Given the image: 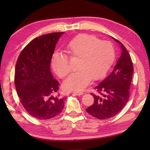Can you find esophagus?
<instances>
[{
  "label": "esophagus",
  "mask_w": 150,
  "mask_h": 150,
  "mask_svg": "<svg viewBox=\"0 0 150 150\" xmlns=\"http://www.w3.org/2000/svg\"><path fill=\"white\" fill-rule=\"evenodd\" d=\"M73 93H74L77 96H81V95H83V92H82V91H74Z\"/></svg>",
  "instance_id": "34e87169"
}]
</instances>
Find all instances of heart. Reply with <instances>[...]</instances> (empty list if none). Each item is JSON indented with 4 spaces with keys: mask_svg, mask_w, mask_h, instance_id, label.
Instances as JSON below:
<instances>
[{
    "mask_svg": "<svg viewBox=\"0 0 150 150\" xmlns=\"http://www.w3.org/2000/svg\"><path fill=\"white\" fill-rule=\"evenodd\" d=\"M67 53L79 57L77 71L71 74L63 83L67 91H81L91 83L103 76L115 58L112 45L107 41H100L89 34L79 35L69 41L66 46ZM53 70L60 78H64L70 72L66 54L54 52L51 59Z\"/></svg>",
    "mask_w": 150,
    "mask_h": 150,
    "instance_id": "obj_1",
    "label": "heart"
}]
</instances>
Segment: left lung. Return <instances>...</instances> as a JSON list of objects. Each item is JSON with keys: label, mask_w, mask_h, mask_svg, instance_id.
Masks as SVG:
<instances>
[{"label": "left lung", "mask_w": 150, "mask_h": 150, "mask_svg": "<svg viewBox=\"0 0 150 150\" xmlns=\"http://www.w3.org/2000/svg\"><path fill=\"white\" fill-rule=\"evenodd\" d=\"M113 39L120 44L122 54L111 73L95 87L98 93H91L95 101L86 108L88 113L99 120L116 115L126 105L130 96L129 89L134 71L132 59L124 45Z\"/></svg>", "instance_id": "left-lung-1"}]
</instances>
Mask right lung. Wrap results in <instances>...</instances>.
I'll return each instance as SVG.
<instances>
[{"label":"right lung","mask_w":150,"mask_h":150,"mask_svg":"<svg viewBox=\"0 0 150 150\" xmlns=\"http://www.w3.org/2000/svg\"><path fill=\"white\" fill-rule=\"evenodd\" d=\"M63 32L52 33L33 40L18 57L14 82L20 102L30 115L39 120L57 116L64 107L65 96L57 93L59 82L50 65Z\"/></svg>","instance_id":"obj_1"}]
</instances>
